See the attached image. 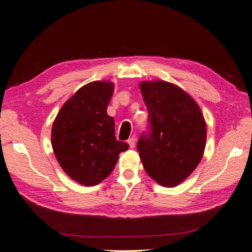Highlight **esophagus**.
<instances>
[{
	"label": "esophagus",
	"mask_w": 252,
	"mask_h": 252,
	"mask_svg": "<svg viewBox=\"0 0 252 252\" xmlns=\"http://www.w3.org/2000/svg\"><path fill=\"white\" fill-rule=\"evenodd\" d=\"M127 143H128L130 148H134L135 145H136V138L135 137H130L128 140H127Z\"/></svg>",
	"instance_id": "34e87169"
}]
</instances>
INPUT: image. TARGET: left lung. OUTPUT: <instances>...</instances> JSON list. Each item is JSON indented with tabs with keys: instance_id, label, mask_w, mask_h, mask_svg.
Returning a JSON list of instances; mask_svg holds the SVG:
<instances>
[{
	"instance_id": "1",
	"label": "left lung",
	"mask_w": 252,
	"mask_h": 252,
	"mask_svg": "<svg viewBox=\"0 0 252 252\" xmlns=\"http://www.w3.org/2000/svg\"><path fill=\"white\" fill-rule=\"evenodd\" d=\"M140 92L148 110V131L137 143L144 168L159 185L177 186L204 155V115L190 95L171 83L142 82Z\"/></svg>"
}]
</instances>
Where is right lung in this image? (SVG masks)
<instances>
[{
    "mask_svg": "<svg viewBox=\"0 0 252 252\" xmlns=\"http://www.w3.org/2000/svg\"><path fill=\"white\" fill-rule=\"evenodd\" d=\"M114 84L92 82L62 106L52 127V147L67 176L84 186L108 177L118 155L129 145L115 137L114 118L107 115Z\"/></svg>",
    "mask_w": 252,
    "mask_h": 252,
    "instance_id": "obj_1",
    "label": "right lung"
}]
</instances>
